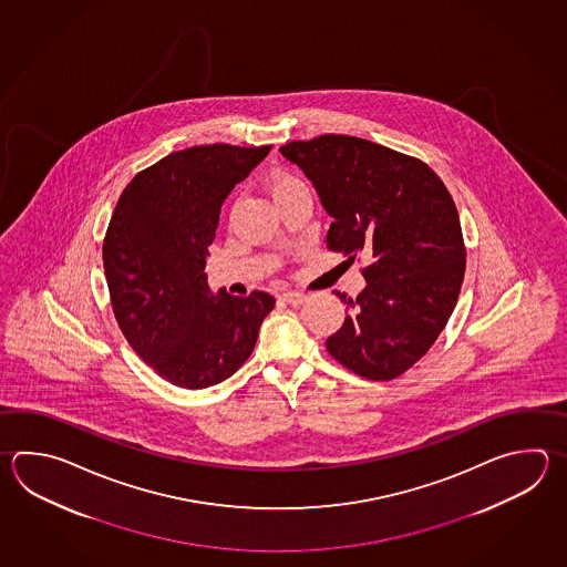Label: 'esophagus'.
<instances>
[{
  "label": "esophagus",
  "mask_w": 567,
  "mask_h": 567,
  "mask_svg": "<svg viewBox=\"0 0 567 567\" xmlns=\"http://www.w3.org/2000/svg\"><path fill=\"white\" fill-rule=\"evenodd\" d=\"M280 299L285 302H289V305H301V302L307 299V295L297 292V290H287V292H282V295H280Z\"/></svg>",
  "instance_id": "obj_1"
}]
</instances>
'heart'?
Segmentation results:
<instances>
[{"instance_id": "1", "label": "heart", "mask_w": 567, "mask_h": 567, "mask_svg": "<svg viewBox=\"0 0 567 567\" xmlns=\"http://www.w3.org/2000/svg\"><path fill=\"white\" fill-rule=\"evenodd\" d=\"M297 185H302L297 177L287 174H277L270 179V192H272V196L277 197L280 196V194H285V192H289L292 187H297Z\"/></svg>"}]
</instances>
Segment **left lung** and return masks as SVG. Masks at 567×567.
I'll return each mask as SVG.
<instances>
[{
	"instance_id": "8db88e82",
	"label": "left lung",
	"mask_w": 567,
	"mask_h": 567,
	"mask_svg": "<svg viewBox=\"0 0 567 567\" xmlns=\"http://www.w3.org/2000/svg\"><path fill=\"white\" fill-rule=\"evenodd\" d=\"M333 218L327 248L370 256L365 289L337 292L349 315L327 351L365 380L410 370L449 323L463 287V230L446 185L426 163L349 135L280 147Z\"/></svg>"
}]
</instances>
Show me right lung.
I'll return each instance as SVG.
<instances>
[{"label":"right lung","instance_id":"1","mask_svg":"<svg viewBox=\"0 0 567 567\" xmlns=\"http://www.w3.org/2000/svg\"><path fill=\"white\" fill-rule=\"evenodd\" d=\"M270 145L175 151L123 189L104 236V277L116 323L163 380L204 390L250 358L275 297L212 292L204 272L221 204Z\"/></svg>","mask_w":567,"mask_h":567}]
</instances>
